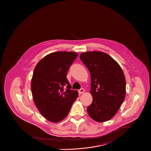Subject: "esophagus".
I'll return each mask as SVG.
<instances>
[{
  "instance_id": "34e87169",
  "label": "esophagus",
  "mask_w": 151,
  "mask_h": 151,
  "mask_svg": "<svg viewBox=\"0 0 151 151\" xmlns=\"http://www.w3.org/2000/svg\"><path fill=\"white\" fill-rule=\"evenodd\" d=\"M84 92H85V90H84V89H83V88H81V89H80L78 90V93H79V94H82V93H83Z\"/></svg>"
}]
</instances>
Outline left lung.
<instances>
[{"instance_id": "obj_1", "label": "left lung", "mask_w": 151, "mask_h": 151, "mask_svg": "<svg viewBox=\"0 0 151 151\" xmlns=\"http://www.w3.org/2000/svg\"><path fill=\"white\" fill-rule=\"evenodd\" d=\"M80 58L88 68L91 78L92 104L87 108L89 116L97 122L110 120L126 97V78L117 62L102 52H87Z\"/></svg>"}]
</instances>
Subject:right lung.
I'll list each match as a JSON object with an SVG mask.
<instances>
[{"label": "right lung", "instance_id": "add662e5", "mask_svg": "<svg viewBox=\"0 0 151 151\" xmlns=\"http://www.w3.org/2000/svg\"><path fill=\"white\" fill-rule=\"evenodd\" d=\"M77 56L73 52L52 53L42 58L34 70L31 80L33 100L41 114L51 122L63 120L78 97V91L71 89L66 78Z\"/></svg>", "mask_w": 151, "mask_h": 151}]
</instances>
